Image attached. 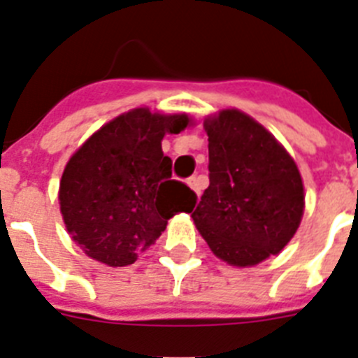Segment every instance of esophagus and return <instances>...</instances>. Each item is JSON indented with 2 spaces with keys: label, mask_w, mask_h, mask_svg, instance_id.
Returning a JSON list of instances; mask_svg holds the SVG:
<instances>
[{
  "label": "esophagus",
  "mask_w": 358,
  "mask_h": 358,
  "mask_svg": "<svg viewBox=\"0 0 358 358\" xmlns=\"http://www.w3.org/2000/svg\"><path fill=\"white\" fill-rule=\"evenodd\" d=\"M189 187L192 189V191L196 192V194H200L201 191V182H200V176H191V178L187 180Z\"/></svg>",
  "instance_id": "esophagus-1"
}]
</instances>
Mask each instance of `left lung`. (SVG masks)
<instances>
[{
    "instance_id": "obj_1",
    "label": "left lung",
    "mask_w": 358,
    "mask_h": 358,
    "mask_svg": "<svg viewBox=\"0 0 358 358\" xmlns=\"http://www.w3.org/2000/svg\"><path fill=\"white\" fill-rule=\"evenodd\" d=\"M209 187L191 214L220 259L252 266L279 254L299 229L304 189L294 158L272 133L239 110L203 124Z\"/></svg>"
}]
</instances>
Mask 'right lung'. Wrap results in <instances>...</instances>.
Listing matches in <instances>:
<instances>
[{
    "label": "right lung",
    "mask_w": 358,
    "mask_h": 358,
    "mask_svg": "<svg viewBox=\"0 0 358 358\" xmlns=\"http://www.w3.org/2000/svg\"><path fill=\"white\" fill-rule=\"evenodd\" d=\"M189 117L136 108L93 133L64 167L59 203L68 234L85 254L108 266L135 263L166 231L167 220L191 213L196 194L171 180L166 133Z\"/></svg>",
    "instance_id": "add662e5"
}]
</instances>
